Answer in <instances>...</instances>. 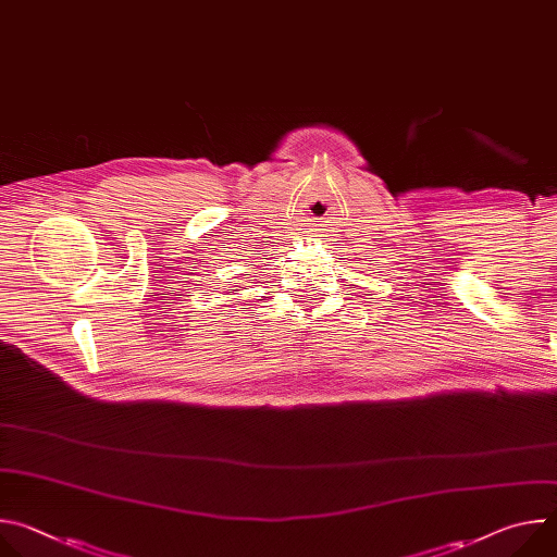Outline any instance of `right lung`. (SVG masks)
Wrapping results in <instances>:
<instances>
[{"mask_svg":"<svg viewBox=\"0 0 557 557\" xmlns=\"http://www.w3.org/2000/svg\"><path fill=\"white\" fill-rule=\"evenodd\" d=\"M228 293H231V290H228Z\"/></svg>","mask_w":557,"mask_h":557,"instance_id":"obj_1","label":"right lung"}]
</instances>
